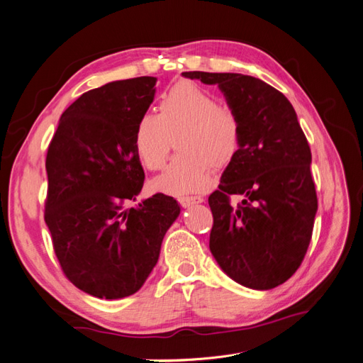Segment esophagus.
Here are the masks:
<instances>
[{
    "label": "esophagus",
    "instance_id": "34e87169",
    "mask_svg": "<svg viewBox=\"0 0 363 363\" xmlns=\"http://www.w3.org/2000/svg\"><path fill=\"white\" fill-rule=\"evenodd\" d=\"M204 200L201 199V196H199V195H194V196H180L179 199V203H180V206L182 207H191V206H194V204H200V203H203Z\"/></svg>",
    "mask_w": 363,
    "mask_h": 363
}]
</instances>
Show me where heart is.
<instances>
[{
  "label": "heart",
  "mask_w": 363,
  "mask_h": 363,
  "mask_svg": "<svg viewBox=\"0 0 363 363\" xmlns=\"http://www.w3.org/2000/svg\"><path fill=\"white\" fill-rule=\"evenodd\" d=\"M177 136L180 151L159 177L155 188L169 195L203 191L211 184L213 168L225 169L242 145V125L232 108L191 82H180L163 94L159 113L145 112L138 119L133 144L142 164L160 169Z\"/></svg>",
  "instance_id": "b5f03b06"
}]
</instances>
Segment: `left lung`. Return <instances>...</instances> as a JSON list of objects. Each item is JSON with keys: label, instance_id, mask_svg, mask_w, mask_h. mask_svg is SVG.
I'll list each match as a JSON object with an SVG mask.
<instances>
[{"label": "left lung", "instance_id": "left-lung-1", "mask_svg": "<svg viewBox=\"0 0 363 363\" xmlns=\"http://www.w3.org/2000/svg\"><path fill=\"white\" fill-rule=\"evenodd\" d=\"M218 84L242 125V145L208 196V247L218 265L242 286L268 291L291 279L309 248L318 199L311 147L292 104L256 77L183 72ZM245 200L232 206L229 196Z\"/></svg>", "mask_w": 363, "mask_h": 363}]
</instances>
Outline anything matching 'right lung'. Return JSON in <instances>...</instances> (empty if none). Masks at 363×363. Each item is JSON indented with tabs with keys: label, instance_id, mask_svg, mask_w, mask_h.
<instances>
[{
	"label": "right lung",
	"instance_id": "obj_1",
	"mask_svg": "<svg viewBox=\"0 0 363 363\" xmlns=\"http://www.w3.org/2000/svg\"><path fill=\"white\" fill-rule=\"evenodd\" d=\"M156 82L136 77L84 92L63 112L48 145L43 218L52 248L67 279L98 298H124L142 288L180 213L164 194L127 207L144 186L133 133Z\"/></svg>",
	"mask_w": 363,
	"mask_h": 363
}]
</instances>
